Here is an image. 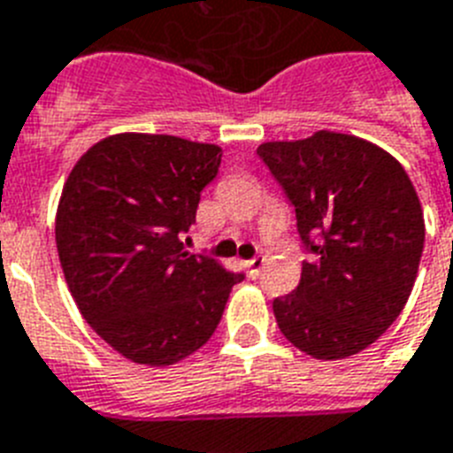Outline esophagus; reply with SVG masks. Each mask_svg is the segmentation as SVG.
Returning <instances> with one entry per match:
<instances>
[{
    "label": "esophagus",
    "instance_id": "esophagus-1",
    "mask_svg": "<svg viewBox=\"0 0 453 453\" xmlns=\"http://www.w3.org/2000/svg\"><path fill=\"white\" fill-rule=\"evenodd\" d=\"M264 264H266V259H264L262 255H257V257H252V259H248V262H245V266H248L250 276H252V278L259 276V273H262V269H264Z\"/></svg>",
    "mask_w": 453,
    "mask_h": 453
}]
</instances>
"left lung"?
Here are the masks:
<instances>
[{"instance_id": "obj_1", "label": "left lung", "mask_w": 453, "mask_h": 453, "mask_svg": "<svg viewBox=\"0 0 453 453\" xmlns=\"http://www.w3.org/2000/svg\"><path fill=\"white\" fill-rule=\"evenodd\" d=\"M295 205L311 262L273 316L292 346L342 360L393 325L421 262L423 210L397 158L363 137L318 130L257 147Z\"/></svg>"}]
</instances>
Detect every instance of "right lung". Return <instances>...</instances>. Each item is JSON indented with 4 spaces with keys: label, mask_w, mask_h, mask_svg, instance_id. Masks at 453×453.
Here are the masks:
<instances>
[{
    "label": "right lung",
    "mask_w": 453,
    "mask_h": 453,
    "mask_svg": "<svg viewBox=\"0 0 453 453\" xmlns=\"http://www.w3.org/2000/svg\"><path fill=\"white\" fill-rule=\"evenodd\" d=\"M217 144L119 133L79 158L60 194L56 245L86 323L137 365L168 367L208 342L241 273L182 248Z\"/></svg>",
    "instance_id": "obj_1"
}]
</instances>
